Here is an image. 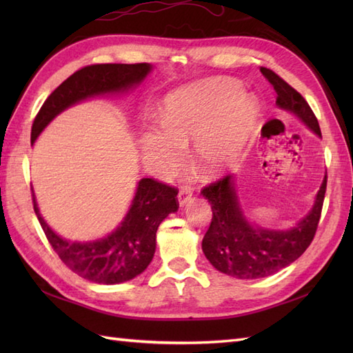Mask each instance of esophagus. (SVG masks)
I'll return each instance as SVG.
<instances>
[{"instance_id": "34e87169", "label": "esophagus", "mask_w": 353, "mask_h": 353, "mask_svg": "<svg viewBox=\"0 0 353 353\" xmlns=\"http://www.w3.org/2000/svg\"><path fill=\"white\" fill-rule=\"evenodd\" d=\"M191 196H192V190L190 188V186H183V188H181V191H179V196H177L179 205L181 206L186 205V201L191 199Z\"/></svg>"}]
</instances>
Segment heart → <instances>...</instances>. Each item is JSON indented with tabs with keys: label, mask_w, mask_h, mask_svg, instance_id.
Returning a JSON list of instances; mask_svg holds the SVG:
<instances>
[{
	"label": "heart",
	"mask_w": 353,
	"mask_h": 353,
	"mask_svg": "<svg viewBox=\"0 0 353 353\" xmlns=\"http://www.w3.org/2000/svg\"><path fill=\"white\" fill-rule=\"evenodd\" d=\"M243 86L228 79H208L165 97L162 127L141 139L147 168L170 177L182 168L185 147L194 141V159L201 174H219L241 154L258 121L259 106Z\"/></svg>",
	"instance_id": "obj_1"
}]
</instances>
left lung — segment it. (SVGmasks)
I'll use <instances>...</instances> for the list:
<instances>
[{
	"label": "left lung",
	"mask_w": 353,
	"mask_h": 353,
	"mask_svg": "<svg viewBox=\"0 0 353 353\" xmlns=\"http://www.w3.org/2000/svg\"><path fill=\"white\" fill-rule=\"evenodd\" d=\"M261 72L277 94V106L296 114L312 132L321 137L317 118L303 97L274 71L262 66ZM326 182L327 176H325L310 214L290 230L252 226L239 206L232 174L209 183L201 190L212 208V220L201 243L205 256L219 272L238 279H258L290 265L308 249L316 235Z\"/></svg>",
	"instance_id": "obj_1"
}]
</instances>
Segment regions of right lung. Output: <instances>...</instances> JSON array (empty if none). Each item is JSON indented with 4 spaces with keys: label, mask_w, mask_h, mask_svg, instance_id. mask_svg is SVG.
<instances>
[{
    "label": "right lung",
    "mask_w": 353,
    "mask_h": 353,
    "mask_svg": "<svg viewBox=\"0 0 353 353\" xmlns=\"http://www.w3.org/2000/svg\"><path fill=\"white\" fill-rule=\"evenodd\" d=\"M152 71L148 63H97L76 71L59 85L42 108L32 125V144L52 118L66 108L94 95L127 91L141 83ZM174 186L141 179L129 212L115 232L91 243H74L52 232L37 209L34 194L33 208L59 258L74 273L95 283H121L141 274L153 259L156 230L168 214L179 209Z\"/></svg>",
    "instance_id": "right-lung-1"
}]
</instances>
